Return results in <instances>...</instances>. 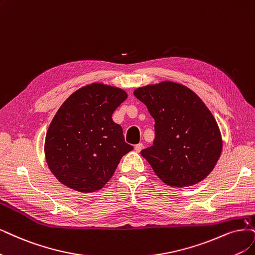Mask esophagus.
<instances>
[{"instance_id": "34e87169", "label": "esophagus", "mask_w": 255, "mask_h": 255, "mask_svg": "<svg viewBox=\"0 0 255 255\" xmlns=\"http://www.w3.org/2000/svg\"><path fill=\"white\" fill-rule=\"evenodd\" d=\"M143 147H144V146H143V144H142V143H139V144H137V145H135V146H134V150H135L136 152H139L140 150L143 149Z\"/></svg>"}]
</instances>
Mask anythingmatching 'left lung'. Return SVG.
Returning <instances> with one entry per match:
<instances>
[{"mask_svg":"<svg viewBox=\"0 0 255 255\" xmlns=\"http://www.w3.org/2000/svg\"><path fill=\"white\" fill-rule=\"evenodd\" d=\"M133 94L155 122L153 145L140 151L154 173L177 188L195 185L209 175L221 156L223 139L201 98L171 81L138 87Z\"/></svg>","mask_w":255,"mask_h":255,"instance_id":"obj_1","label":"left lung"}]
</instances>
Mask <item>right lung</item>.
I'll list each match as a JSON object with an SVG mask.
<instances>
[{
	"label": "right lung",
	"instance_id": "obj_1",
	"mask_svg": "<svg viewBox=\"0 0 255 255\" xmlns=\"http://www.w3.org/2000/svg\"><path fill=\"white\" fill-rule=\"evenodd\" d=\"M127 97L119 87L92 83L62 104L44 146L46 163L59 182L85 193L106 185L121 158L133 149L112 120V113Z\"/></svg>",
	"mask_w": 255,
	"mask_h": 255
}]
</instances>
